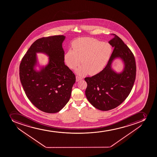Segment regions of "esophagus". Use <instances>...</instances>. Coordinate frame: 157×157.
Here are the masks:
<instances>
[{
    "label": "esophagus",
    "instance_id": "esophagus-1",
    "mask_svg": "<svg viewBox=\"0 0 157 157\" xmlns=\"http://www.w3.org/2000/svg\"><path fill=\"white\" fill-rule=\"evenodd\" d=\"M76 81L77 82H78V81H80V80H81L83 78L82 77H80L79 76H77L76 77Z\"/></svg>",
    "mask_w": 157,
    "mask_h": 157
}]
</instances>
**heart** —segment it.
I'll return each mask as SVG.
<instances>
[{
	"instance_id": "heart-1",
	"label": "heart",
	"mask_w": 157,
	"mask_h": 157,
	"mask_svg": "<svg viewBox=\"0 0 157 157\" xmlns=\"http://www.w3.org/2000/svg\"><path fill=\"white\" fill-rule=\"evenodd\" d=\"M73 50H68L64 60L70 68L74 69L81 64L76 73L83 76L89 73L95 75L104 68L112 53V47L106 42L92 38H81L73 43Z\"/></svg>"
}]
</instances>
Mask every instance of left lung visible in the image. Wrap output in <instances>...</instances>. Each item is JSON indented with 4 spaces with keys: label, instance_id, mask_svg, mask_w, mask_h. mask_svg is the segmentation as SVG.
Listing matches in <instances>:
<instances>
[{
    "label": "left lung",
    "instance_id": "1",
    "mask_svg": "<svg viewBox=\"0 0 157 157\" xmlns=\"http://www.w3.org/2000/svg\"><path fill=\"white\" fill-rule=\"evenodd\" d=\"M109 41L113 52L105 68L91 77L85 78L87 83L86 95L95 108L103 111L115 109L120 105L130 94L135 81V58L128 47L116 35ZM120 58L124 63L121 73L112 68V63Z\"/></svg>",
    "mask_w": 157,
    "mask_h": 157
}]
</instances>
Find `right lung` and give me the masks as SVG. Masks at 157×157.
<instances>
[{
    "mask_svg": "<svg viewBox=\"0 0 157 157\" xmlns=\"http://www.w3.org/2000/svg\"><path fill=\"white\" fill-rule=\"evenodd\" d=\"M63 35L43 37L35 41L23 56L19 66V76L27 97L39 110L56 113L70 100L76 81L73 71L64 64L62 43ZM49 57L48 64L35 69L36 53Z\"/></svg>",
    "mask_w": 157,
    "mask_h": 157,
    "instance_id": "obj_1",
    "label": "right lung"
}]
</instances>
